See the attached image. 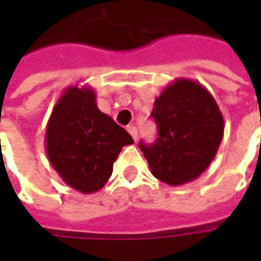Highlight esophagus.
<instances>
[{"label":"esophagus","instance_id":"esophagus-1","mask_svg":"<svg viewBox=\"0 0 261 261\" xmlns=\"http://www.w3.org/2000/svg\"><path fill=\"white\" fill-rule=\"evenodd\" d=\"M127 131L130 133V136L133 137V140L137 141V138H138V130H137L136 125H128V127H127Z\"/></svg>","mask_w":261,"mask_h":261}]
</instances>
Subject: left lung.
<instances>
[{
    "mask_svg": "<svg viewBox=\"0 0 261 261\" xmlns=\"http://www.w3.org/2000/svg\"><path fill=\"white\" fill-rule=\"evenodd\" d=\"M151 116L158 138L152 145L140 142L151 173L169 186L197 179L224 137V116L213 95L196 81L177 78L155 99Z\"/></svg>",
    "mask_w": 261,
    "mask_h": 261,
    "instance_id": "left-lung-1",
    "label": "left lung"
}]
</instances>
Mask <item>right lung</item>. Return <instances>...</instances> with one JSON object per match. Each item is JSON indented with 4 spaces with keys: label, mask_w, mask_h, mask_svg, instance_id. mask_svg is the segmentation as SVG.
Wrapping results in <instances>:
<instances>
[{
    "label": "right lung",
    "mask_w": 261,
    "mask_h": 261,
    "mask_svg": "<svg viewBox=\"0 0 261 261\" xmlns=\"http://www.w3.org/2000/svg\"><path fill=\"white\" fill-rule=\"evenodd\" d=\"M131 136L102 113L88 86H69L61 95L46 127L48 161L65 185L84 194L100 190Z\"/></svg>",
    "instance_id": "1"
}]
</instances>
